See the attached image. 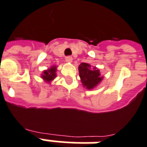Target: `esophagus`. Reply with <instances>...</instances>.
I'll return each instance as SVG.
<instances>
[{
	"label": "esophagus",
	"instance_id": "34e87169",
	"mask_svg": "<svg viewBox=\"0 0 147 147\" xmlns=\"http://www.w3.org/2000/svg\"><path fill=\"white\" fill-rule=\"evenodd\" d=\"M65 61L66 62L71 63V61H72V57H71V56H67V57L65 58Z\"/></svg>",
	"mask_w": 147,
	"mask_h": 147
}]
</instances>
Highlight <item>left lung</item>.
Segmentation results:
<instances>
[{"mask_svg":"<svg viewBox=\"0 0 147 147\" xmlns=\"http://www.w3.org/2000/svg\"><path fill=\"white\" fill-rule=\"evenodd\" d=\"M78 72L82 86L88 90L96 88L103 79V76H101L99 70L90 64L85 62L80 64L78 65Z\"/></svg>","mask_w":147,"mask_h":147,"instance_id":"1","label":"left lung"}]
</instances>
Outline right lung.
<instances>
[{
	"label": "right lung",
	"mask_w": 147,
	"mask_h": 147,
	"mask_svg": "<svg viewBox=\"0 0 147 147\" xmlns=\"http://www.w3.org/2000/svg\"><path fill=\"white\" fill-rule=\"evenodd\" d=\"M56 71H57V66L53 65L50 67L47 70L43 71L41 74V78L47 83H51L54 79L56 78Z\"/></svg>",
	"instance_id": "obj_1"
}]
</instances>
